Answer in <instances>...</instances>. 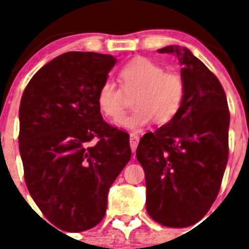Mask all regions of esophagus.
Here are the masks:
<instances>
[{
  "label": "esophagus",
  "instance_id": "34e87169",
  "mask_svg": "<svg viewBox=\"0 0 249 249\" xmlns=\"http://www.w3.org/2000/svg\"><path fill=\"white\" fill-rule=\"evenodd\" d=\"M138 142H140V136L136 135V133H131V135H129V144H131L132 152H136Z\"/></svg>",
  "mask_w": 249,
  "mask_h": 249
}]
</instances>
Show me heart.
<instances>
[{
  "mask_svg": "<svg viewBox=\"0 0 249 249\" xmlns=\"http://www.w3.org/2000/svg\"><path fill=\"white\" fill-rule=\"evenodd\" d=\"M118 78L122 89L112 80H105L96 96L101 113L108 120H116L123 111L124 94L135 93L132 99L135 108L119 117L117 126L138 131L153 121L163 126L172 122L181 111L186 83L179 73L166 71L146 57H136L120 68Z\"/></svg>",
  "mask_w": 249,
  "mask_h": 249,
  "instance_id": "heart-1",
  "label": "heart"
}]
</instances>
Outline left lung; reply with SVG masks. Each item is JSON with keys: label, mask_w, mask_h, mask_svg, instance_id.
Instances as JSON below:
<instances>
[{"label": "left lung", "mask_w": 249, "mask_h": 249, "mask_svg": "<svg viewBox=\"0 0 249 249\" xmlns=\"http://www.w3.org/2000/svg\"><path fill=\"white\" fill-rule=\"evenodd\" d=\"M158 52L178 58L186 97L172 122L141 138L136 156L146 176L149 217L182 228L203 218L218 195L228 160L230 109L218 78L188 48Z\"/></svg>", "instance_id": "1"}]
</instances>
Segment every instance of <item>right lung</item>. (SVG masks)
<instances>
[{
  "instance_id": "obj_1",
  "label": "right lung",
  "mask_w": 249,
  "mask_h": 249,
  "mask_svg": "<svg viewBox=\"0 0 249 249\" xmlns=\"http://www.w3.org/2000/svg\"><path fill=\"white\" fill-rule=\"evenodd\" d=\"M109 54L67 52L36 72L19 105V155L31 197L54 226L82 232L105 217L109 187L131 160L129 136L109 126L97 91Z\"/></svg>"
}]
</instances>
